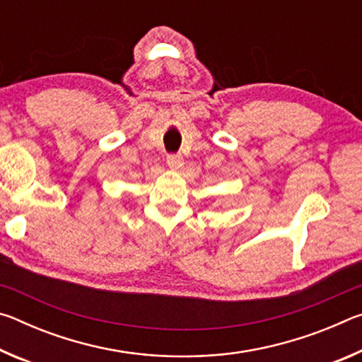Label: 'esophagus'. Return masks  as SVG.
Returning <instances> with one entry per match:
<instances>
[{
	"label": "esophagus",
	"instance_id": "34e87169",
	"mask_svg": "<svg viewBox=\"0 0 362 362\" xmlns=\"http://www.w3.org/2000/svg\"><path fill=\"white\" fill-rule=\"evenodd\" d=\"M168 164L170 169H180L183 166V158L180 155H169L168 156Z\"/></svg>",
	"mask_w": 362,
	"mask_h": 362
}]
</instances>
